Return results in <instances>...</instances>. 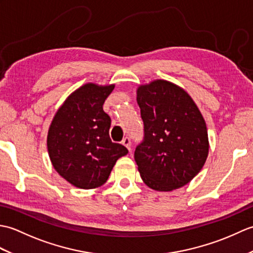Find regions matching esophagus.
<instances>
[{
  "label": "esophagus",
  "mask_w": 253,
  "mask_h": 253,
  "mask_svg": "<svg viewBox=\"0 0 253 253\" xmlns=\"http://www.w3.org/2000/svg\"><path fill=\"white\" fill-rule=\"evenodd\" d=\"M122 143L130 151V150H131V148H130L131 142H130V138H129V137H125V138H124L123 140H122Z\"/></svg>",
  "instance_id": "obj_1"
}]
</instances>
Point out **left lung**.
<instances>
[{"label": "left lung", "mask_w": 253, "mask_h": 253, "mask_svg": "<svg viewBox=\"0 0 253 253\" xmlns=\"http://www.w3.org/2000/svg\"><path fill=\"white\" fill-rule=\"evenodd\" d=\"M144 136L135 161L144 184L158 191L187 185L209 154L206 121L191 96L168 80L139 85Z\"/></svg>", "instance_id": "8db88e82"}]
</instances>
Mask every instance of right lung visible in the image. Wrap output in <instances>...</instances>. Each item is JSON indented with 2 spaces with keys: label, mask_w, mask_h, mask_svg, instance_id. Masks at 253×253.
I'll return each instance as SVG.
<instances>
[{
  "label": "right lung",
  "mask_w": 253,
  "mask_h": 253,
  "mask_svg": "<svg viewBox=\"0 0 253 253\" xmlns=\"http://www.w3.org/2000/svg\"><path fill=\"white\" fill-rule=\"evenodd\" d=\"M114 87L82 85L65 100L50 125L46 143L53 168L77 188L103 185L116 161L128 153L123 144L112 142L111 118L103 111Z\"/></svg>",
  "instance_id": "1"
}]
</instances>
